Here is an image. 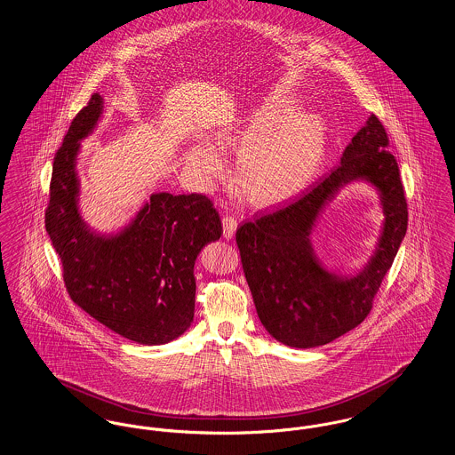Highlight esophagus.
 Here are the masks:
<instances>
[{"label": "esophagus", "mask_w": 455, "mask_h": 455, "mask_svg": "<svg viewBox=\"0 0 455 455\" xmlns=\"http://www.w3.org/2000/svg\"><path fill=\"white\" fill-rule=\"evenodd\" d=\"M235 230H237V220L234 217H230V215L223 217V237L228 238V240L234 238Z\"/></svg>", "instance_id": "obj_1"}]
</instances>
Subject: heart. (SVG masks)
Returning a JSON list of instances; mask_svg holds the SVG:
<instances>
[{
  "label": "heart",
  "instance_id": "obj_1",
  "mask_svg": "<svg viewBox=\"0 0 455 455\" xmlns=\"http://www.w3.org/2000/svg\"><path fill=\"white\" fill-rule=\"evenodd\" d=\"M325 141L323 117L297 112L295 104L280 95L266 100L218 140L220 148L240 152L238 189L258 206L278 204L303 191L323 167ZM188 160L201 175L221 171L218 153L208 147H197Z\"/></svg>",
  "mask_w": 455,
  "mask_h": 455
}]
</instances>
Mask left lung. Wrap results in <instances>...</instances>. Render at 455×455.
Here are the masks:
<instances>
[{
    "mask_svg": "<svg viewBox=\"0 0 455 455\" xmlns=\"http://www.w3.org/2000/svg\"><path fill=\"white\" fill-rule=\"evenodd\" d=\"M389 136L370 116L341 164L286 206L260 210L237 228L238 251L260 323L283 345H327L365 321L408 230V203ZM367 178L387 213L376 256L356 277L343 279L315 259L309 230L324 203L349 180Z\"/></svg>",
    "mask_w": 455,
    "mask_h": 455,
    "instance_id": "obj_1",
    "label": "left lung"
}]
</instances>
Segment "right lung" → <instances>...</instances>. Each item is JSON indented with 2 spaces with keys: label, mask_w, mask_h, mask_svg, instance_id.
<instances>
[{
  "label": "right lung",
  "mask_w": 455,
  "mask_h": 455,
  "mask_svg": "<svg viewBox=\"0 0 455 455\" xmlns=\"http://www.w3.org/2000/svg\"><path fill=\"white\" fill-rule=\"evenodd\" d=\"M102 99L93 93L54 155L45 230L61 259L66 291L99 323L141 345L179 338L195 317V262L221 235L208 196L153 195L116 237L85 228L76 204L78 141L97 124Z\"/></svg>",
  "instance_id": "right-lung-1"
}]
</instances>
